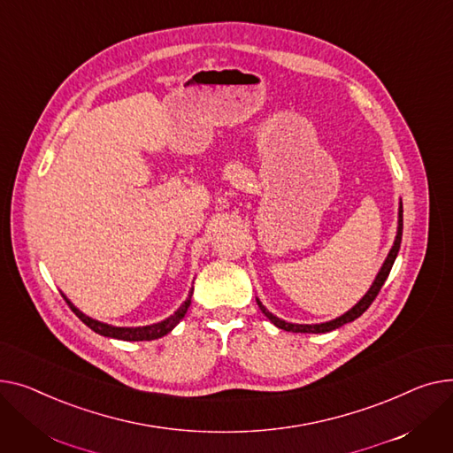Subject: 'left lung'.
<instances>
[{
  "mask_svg": "<svg viewBox=\"0 0 453 453\" xmlns=\"http://www.w3.org/2000/svg\"><path fill=\"white\" fill-rule=\"evenodd\" d=\"M401 242H403V201L398 203V223H396V235H395L393 247H391L388 257L384 259V263H382V267H380V271H379L375 281L371 283L369 290L365 292V295H364L348 312H343L342 316L334 318V320H329V322H324V324H292V322H285V320H281V318H278L276 314H273L267 307H265V305L259 302V298H256V302H257L259 309L263 311V314L267 316L269 320H271L276 327H280V329H283V331H290V333H316V334H318V333L334 331V329L342 327L343 324H349V322L357 320V318L362 316V314L367 311V307H369L371 303H373V300H375L377 295H379V290L382 288L384 281H386L388 276H389V271H391L393 263H395V259H396L398 249H401Z\"/></svg>",
  "mask_w": 453,
  "mask_h": 453,
  "instance_id": "left-lung-1",
  "label": "left lung"
}]
</instances>
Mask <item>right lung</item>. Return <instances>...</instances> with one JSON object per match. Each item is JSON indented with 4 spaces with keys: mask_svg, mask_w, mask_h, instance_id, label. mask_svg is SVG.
Returning <instances> with one entry per match:
<instances>
[{
    "mask_svg": "<svg viewBox=\"0 0 453 453\" xmlns=\"http://www.w3.org/2000/svg\"><path fill=\"white\" fill-rule=\"evenodd\" d=\"M192 295H194V288H190L188 292V298H186L180 307L170 314L165 320L151 324V326H141V327H117V326H110V324H104L95 320V318L84 314L80 309H76L73 305V302H69V298L65 295H62L65 298V302L69 303V307L73 309V312L82 320L89 329H93L95 333L102 334V336H108V338H117V340H126V342H142V340H157V338H163L165 334H168L180 320L184 318L186 311H188L190 303H192Z\"/></svg>",
    "mask_w": 453,
    "mask_h": 453,
    "instance_id": "add662e5",
    "label": "right lung"
}]
</instances>
